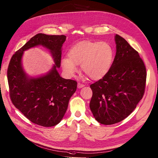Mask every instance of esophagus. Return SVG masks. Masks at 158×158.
<instances>
[{
	"instance_id": "esophagus-1",
	"label": "esophagus",
	"mask_w": 158,
	"mask_h": 158,
	"mask_svg": "<svg viewBox=\"0 0 158 158\" xmlns=\"http://www.w3.org/2000/svg\"><path fill=\"white\" fill-rule=\"evenodd\" d=\"M84 86H85V85L83 84V83H78V88H81V87H83Z\"/></svg>"
}]
</instances>
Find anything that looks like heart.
<instances>
[{"mask_svg":"<svg viewBox=\"0 0 158 158\" xmlns=\"http://www.w3.org/2000/svg\"><path fill=\"white\" fill-rule=\"evenodd\" d=\"M112 46L106 41H83L73 44L68 52V58L61 60L64 72L72 77L80 64L83 73L93 80H99L109 71L114 60Z\"/></svg>","mask_w":158,"mask_h":158,"instance_id":"heart-1","label":"heart"}]
</instances>
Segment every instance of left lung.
<instances>
[{
    "label": "left lung",
    "instance_id": "left-lung-1",
    "mask_svg": "<svg viewBox=\"0 0 158 158\" xmlns=\"http://www.w3.org/2000/svg\"><path fill=\"white\" fill-rule=\"evenodd\" d=\"M115 41L116 55L109 71L90 86V110L105 125L119 123L130 115L145 89L146 68L138 52L118 34Z\"/></svg>",
    "mask_w": 158,
    "mask_h": 158
}]
</instances>
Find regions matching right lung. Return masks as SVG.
Listing matches in <instances>:
<instances>
[{
	"mask_svg": "<svg viewBox=\"0 0 158 158\" xmlns=\"http://www.w3.org/2000/svg\"><path fill=\"white\" fill-rule=\"evenodd\" d=\"M64 35L38 34L13 55L7 68L9 95L15 106L34 124L44 127L54 126L62 119L69 101L75 93L77 82L64 79L59 74ZM42 45L51 52L55 62L52 69L45 76L29 77L21 65L23 52Z\"/></svg>",
	"mask_w": 158,
	"mask_h": 158,
	"instance_id": "obj_1",
	"label": "right lung"
}]
</instances>
